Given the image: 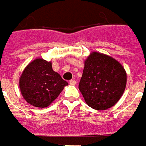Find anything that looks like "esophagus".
<instances>
[{"label": "esophagus", "mask_w": 146, "mask_h": 146, "mask_svg": "<svg viewBox=\"0 0 146 146\" xmlns=\"http://www.w3.org/2000/svg\"><path fill=\"white\" fill-rule=\"evenodd\" d=\"M69 83H70V85H75L76 84V81H75V79H72V80L69 82Z\"/></svg>", "instance_id": "34e87169"}]
</instances>
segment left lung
I'll return each mask as SVG.
<instances>
[{"instance_id": "8db88e82", "label": "left lung", "mask_w": 146, "mask_h": 146, "mask_svg": "<svg viewBox=\"0 0 146 146\" xmlns=\"http://www.w3.org/2000/svg\"><path fill=\"white\" fill-rule=\"evenodd\" d=\"M127 84L123 66L107 55L92 52L85 61L78 89L86 104L96 110H105L122 97Z\"/></svg>"}]
</instances>
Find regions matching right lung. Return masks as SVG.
Listing matches in <instances>:
<instances>
[{
	"mask_svg": "<svg viewBox=\"0 0 146 146\" xmlns=\"http://www.w3.org/2000/svg\"><path fill=\"white\" fill-rule=\"evenodd\" d=\"M68 83L52 68L51 62L38 58L30 63L19 78V88L26 101L35 107L51 104Z\"/></svg>",
	"mask_w": 146,
	"mask_h": 146,
	"instance_id": "right-lung-1",
	"label": "right lung"
}]
</instances>
